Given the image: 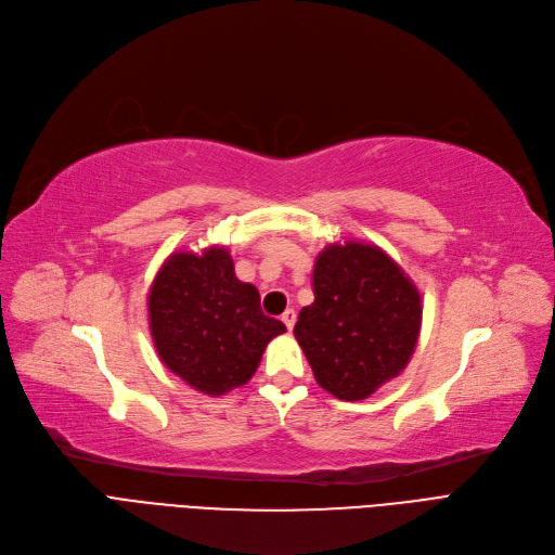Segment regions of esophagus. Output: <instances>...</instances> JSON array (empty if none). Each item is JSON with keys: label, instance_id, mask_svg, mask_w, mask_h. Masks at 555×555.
I'll return each instance as SVG.
<instances>
[{"label": "esophagus", "instance_id": "34e87169", "mask_svg": "<svg viewBox=\"0 0 555 555\" xmlns=\"http://www.w3.org/2000/svg\"><path fill=\"white\" fill-rule=\"evenodd\" d=\"M296 315H298V313H296V309H286V311L282 313V323L286 325V330H288V332H292V330H294V325H296Z\"/></svg>", "mask_w": 555, "mask_h": 555}]
</instances>
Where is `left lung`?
Here are the masks:
<instances>
[{"label":"left lung","mask_w":555,"mask_h":555,"mask_svg":"<svg viewBox=\"0 0 555 555\" xmlns=\"http://www.w3.org/2000/svg\"><path fill=\"white\" fill-rule=\"evenodd\" d=\"M420 325L422 298L400 263L379 246L336 242L315 259L313 302L294 334L321 388L357 402L404 371Z\"/></svg>","instance_id":"1"}]
</instances>
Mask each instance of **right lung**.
Returning a JSON list of instances; mask_svg holds the SVG:
<instances>
[{
    "label": "right lung",
    "mask_w": 555,
    "mask_h": 555,
    "mask_svg": "<svg viewBox=\"0 0 555 555\" xmlns=\"http://www.w3.org/2000/svg\"><path fill=\"white\" fill-rule=\"evenodd\" d=\"M149 327L157 357L205 395L244 386L269 340L286 332L259 307V292L236 280L225 248L173 253L149 292Z\"/></svg>",
    "instance_id": "right-lung-1"
}]
</instances>
